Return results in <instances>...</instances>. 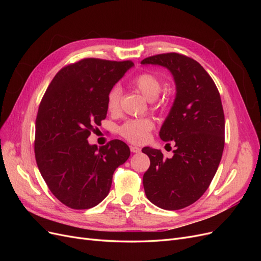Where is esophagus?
<instances>
[{
  "label": "esophagus",
  "mask_w": 261,
  "mask_h": 261,
  "mask_svg": "<svg viewBox=\"0 0 261 261\" xmlns=\"http://www.w3.org/2000/svg\"><path fill=\"white\" fill-rule=\"evenodd\" d=\"M130 148V151L133 152V153H138V152H140V148L139 147H137V146H130L129 147Z\"/></svg>",
  "instance_id": "obj_1"
}]
</instances>
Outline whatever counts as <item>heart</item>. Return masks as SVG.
Instances as JSON below:
<instances>
[{
	"mask_svg": "<svg viewBox=\"0 0 261 261\" xmlns=\"http://www.w3.org/2000/svg\"><path fill=\"white\" fill-rule=\"evenodd\" d=\"M132 86L149 100H154L161 91V82L152 73H140L133 78ZM121 89L117 86L109 91L107 97V108L110 112H116L120 107ZM154 127L152 120L147 117L143 118H132L126 121L118 128L120 135L133 144H141L149 137V133Z\"/></svg>",
	"mask_w": 261,
	"mask_h": 261,
	"instance_id": "obj_1",
	"label": "heart"
}]
</instances>
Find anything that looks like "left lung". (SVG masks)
I'll list each match as a JSON object with an SVG mask.
<instances>
[{
    "label": "left lung",
    "instance_id": "1",
    "mask_svg": "<svg viewBox=\"0 0 261 261\" xmlns=\"http://www.w3.org/2000/svg\"><path fill=\"white\" fill-rule=\"evenodd\" d=\"M140 63L167 67L176 85L174 103L160 129L163 141L175 144L174 154L164 159L160 150L143 148L150 159L143 177L145 193L162 209H183L207 191L222 158L225 127L222 102L215 82L192 58L172 52L149 57Z\"/></svg>",
    "mask_w": 261,
    "mask_h": 261
}]
</instances>
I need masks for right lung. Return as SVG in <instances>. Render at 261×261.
<instances>
[{
    "instance_id": "obj_1",
    "label": "right lung",
    "mask_w": 261,
    "mask_h": 261,
    "mask_svg": "<svg viewBox=\"0 0 261 261\" xmlns=\"http://www.w3.org/2000/svg\"><path fill=\"white\" fill-rule=\"evenodd\" d=\"M132 61L83 59L60 69L39 106L35 156L51 193L72 209H89L108 196L113 173L130 150L114 139L98 148L88 137L107 117V97Z\"/></svg>"
}]
</instances>
